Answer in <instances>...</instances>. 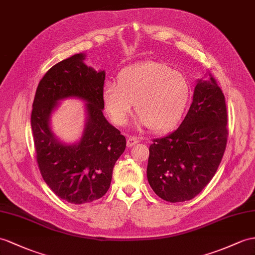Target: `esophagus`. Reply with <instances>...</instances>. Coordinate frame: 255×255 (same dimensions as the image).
<instances>
[{"instance_id":"esophagus-1","label":"esophagus","mask_w":255,"mask_h":255,"mask_svg":"<svg viewBox=\"0 0 255 255\" xmlns=\"http://www.w3.org/2000/svg\"><path fill=\"white\" fill-rule=\"evenodd\" d=\"M138 141H139V139L137 137H135V136H129V137H128V139H127V145H128V147H132V146L137 144Z\"/></svg>"}]
</instances>
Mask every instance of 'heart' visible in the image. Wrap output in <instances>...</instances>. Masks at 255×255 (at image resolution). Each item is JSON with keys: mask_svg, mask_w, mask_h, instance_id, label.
Masks as SVG:
<instances>
[{"mask_svg": "<svg viewBox=\"0 0 255 255\" xmlns=\"http://www.w3.org/2000/svg\"><path fill=\"white\" fill-rule=\"evenodd\" d=\"M190 95V85L183 73L159 61H142L124 68L118 83L107 81L103 101L117 126H124L134 102L138 127L154 132L171 128L183 115Z\"/></svg>", "mask_w": 255, "mask_h": 255, "instance_id": "1", "label": "heart"}]
</instances>
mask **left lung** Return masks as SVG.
<instances>
[{
    "instance_id": "8db88e82",
    "label": "left lung",
    "mask_w": 255,
    "mask_h": 255,
    "mask_svg": "<svg viewBox=\"0 0 255 255\" xmlns=\"http://www.w3.org/2000/svg\"><path fill=\"white\" fill-rule=\"evenodd\" d=\"M225 96L215 79L197 81L187 115L174 132L152 139L147 178L161 199H192L210 183L227 144Z\"/></svg>"
}]
</instances>
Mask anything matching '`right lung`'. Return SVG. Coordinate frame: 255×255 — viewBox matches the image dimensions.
<instances>
[{
    "mask_svg": "<svg viewBox=\"0 0 255 255\" xmlns=\"http://www.w3.org/2000/svg\"><path fill=\"white\" fill-rule=\"evenodd\" d=\"M80 53L49 69L40 81L31 113V128L43 179L60 199L83 204L102 198L110 187L113 170L127 146L126 137L104 117L105 71L84 64ZM77 97L87 104V122L80 141L59 142L49 127L58 102Z\"/></svg>",
    "mask_w": 255,
    "mask_h": 255,
    "instance_id": "obj_1",
    "label": "right lung"
}]
</instances>
